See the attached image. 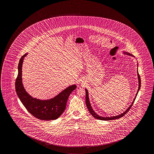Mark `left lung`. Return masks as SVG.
I'll return each mask as SVG.
<instances>
[{
    "mask_svg": "<svg viewBox=\"0 0 154 154\" xmlns=\"http://www.w3.org/2000/svg\"><path fill=\"white\" fill-rule=\"evenodd\" d=\"M124 54H127V55H131V54H130L129 53H127V52H126V53L125 52ZM137 76H138V79H139V88H138V90H137V93H136L135 97V98L134 99V101H133V103H131V105L129 106L128 109H127L126 111H125L123 113H121V114H119L118 116H111V117H106V118H105V117H102V116H99L98 114H97L94 112V111H93V109H92V107H91V105H90V103L89 99H88V91H87V90H86L85 89L86 105V106H87V108L88 109V111L90 112V113L91 115H92L94 118L97 119L101 120H107V121L111 120H115V119H117L120 118L121 117L124 116L129 111V109H131V106L133 105L135 99H136V96L137 95V93L139 92V91L140 90V87H141V79H140V75H139L138 70H137Z\"/></svg>",
    "mask_w": 154,
    "mask_h": 154,
    "instance_id": "left-lung-1",
    "label": "left lung"
}]
</instances>
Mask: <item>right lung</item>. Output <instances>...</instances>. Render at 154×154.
<instances>
[{"label":"right lung","mask_w":154,"mask_h":154,"mask_svg":"<svg viewBox=\"0 0 154 154\" xmlns=\"http://www.w3.org/2000/svg\"><path fill=\"white\" fill-rule=\"evenodd\" d=\"M26 53L21 57L18 64V74L15 80V90L23 106L32 116L41 120H55L61 116L66 109L70 93L76 88L70 86L54 98L42 100L33 98L25 91L22 82V66Z\"/></svg>","instance_id":"obj_1"}]
</instances>
